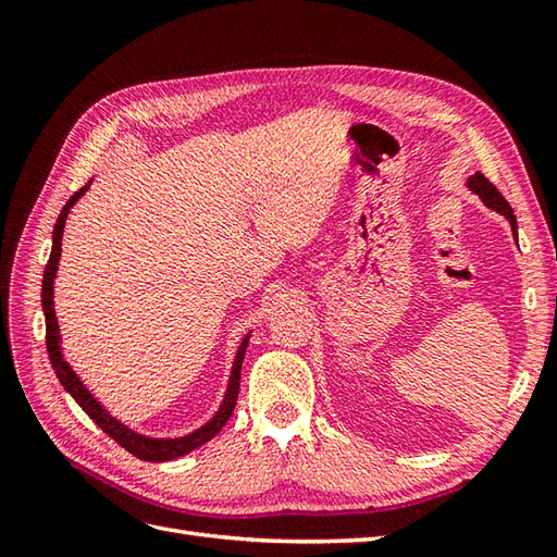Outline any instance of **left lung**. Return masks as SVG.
Here are the masks:
<instances>
[{
	"label": "left lung",
	"mask_w": 557,
	"mask_h": 557,
	"mask_svg": "<svg viewBox=\"0 0 557 557\" xmlns=\"http://www.w3.org/2000/svg\"><path fill=\"white\" fill-rule=\"evenodd\" d=\"M469 188H471V191H474V194H479V196L483 198V203H486L488 208L503 212V215H505L507 220H510L512 230H517V220H515V212H512L510 203H507V200L503 198V194L486 180V176L476 172V174L469 180Z\"/></svg>",
	"instance_id": "obj_1"
}]
</instances>
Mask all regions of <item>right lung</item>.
<instances>
[{
	"label": "right lung",
	"mask_w": 557,
	"mask_h": 557,
	"mask_svg": "<svg viewBox=\"0 0 557 557\" xmlns=\"http://www.w3.org/2000/svg\"><path fill=\"white\" fill-rule=\"evenodd\" d=\"M88 184L78 188V191L66 200V206L62 208L54 224V234H52V253L50 260H47L45 265V277H42V309H45V339H47V354H50V361H52V369L57 373L59 381L69 389L71 397H74L78 405L83 407V411L88 413V417L96 421L100 429L108 433L112 441L120 443L128 453L136 455L138 459H146V461H164V459H174V457H182L186 453H191L198 445L208 443L210 437H215V433H220V429L224 423L230 421L232 411L236 407V397H239V381H242V363H244V351L248 339L242 342L239 351H236V359H234V369H232V377H230V387H227V395H224V401L220 411L215 413V419L210 423H206L203 429H198L196 433L186 435V437H176V441H152V437H144L134 431H128L126 425H122L120 421H114L108 411H104L92 395L88 393L83 383L76 377V373L69 369V363L64 361L62 351H59V325H57V315H54V306H52V282L57 275V263H59V253H62V234H64V222L71 206L76 203V200L86 191Z\"/></svg>",
	"instance_id": "obj_1"
}]
</instances>
